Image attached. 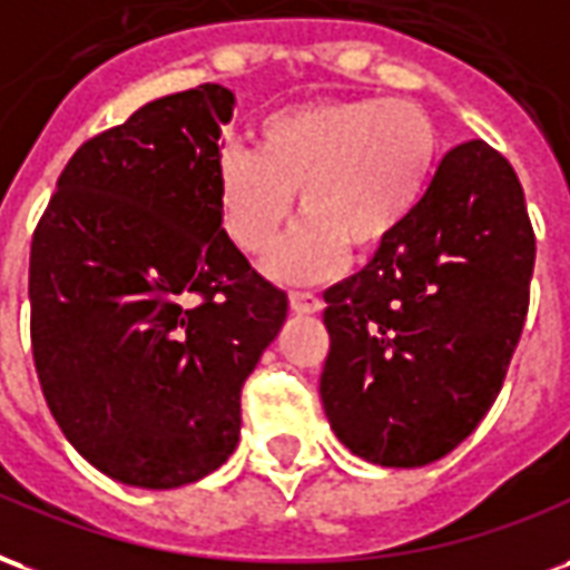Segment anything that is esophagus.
Returning a JSON list of instances; mask_svg holds the SVG:
<instances>
[{
	"instance_id": "34e87169",
	"label": "esophagus",
	"mask_w": 570,
	"mask_h": 570,
	"mask_svg": "<svg viewBox=\"0 0 570 570\" xmlns=\"http://www.w3.org/2000/svg\"><path fill=\"white\" fill-rule=\"evenodd\" d=\"M291 303V313L297 315H315L322 313V301L315 297V294H306V291H294L288 297Z\"/></svg>"
}]
</instances>
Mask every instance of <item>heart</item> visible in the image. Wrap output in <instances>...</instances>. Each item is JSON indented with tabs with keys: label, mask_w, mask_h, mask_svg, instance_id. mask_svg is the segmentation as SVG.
Wrapping results in <instances>:
<instances>
[{
	"label": "heart",
	"mask_w": 570,
	"mask_h": 570,
	"mask_svg": "<svg viewBox=\"0 0 570 570\" xmlns=\"http://www.w3.org/2000/svg\"><path fill=\"white\" fill-rule=\"evenodd\" d=\"M255 154L230 148L215 166L224 236L264 255L294 212H306L267 257L285 285L334 279L348 252L380 255L404 230L434 178L438 124L413 99H313L257 120Z\"/></svg>",
	"instance_id": "1"
}]
</instances>
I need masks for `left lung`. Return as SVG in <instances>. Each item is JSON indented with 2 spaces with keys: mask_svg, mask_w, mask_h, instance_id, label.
<instances>
[{
  "mask_svg": "<svg viewBox=\"0 0 570 570\" xmlns=\"http://www.w3.org/2000/svg\"><path fill=\"white\" fill-rule=\"evenodd\" d=\"M534 230L513 166L473 139L440 160L392 245L325 291L318 382L352 455L422 468L473 434L519 343Z\"/></svg>",
  "mask_w": 570,
  "mask_h": 570,
  "instance_id": "left-lung-1",
  "label": "left lung"
}]
</instances>
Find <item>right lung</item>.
Returning <instances> with one entry per match:
<instances>
[{"label":"right lung","instance_id":"add662e5","mask_svg":"<svg viewBox=\"0 0 570 570\" xmlns=\"http://www.w3.org/2000/svg\"><path fill=\"white\" fill-rule=\"evenodd\" d=\"M234 94L160 97L72 154L29 252L41 394L81 459L136 489L218 471L239 392L288 315L222 230L215 166Z\"/></svg>","mask_w":570,"mask_h":570}]
</instances>
